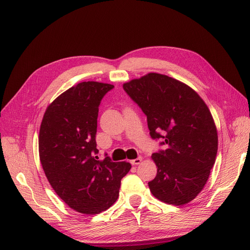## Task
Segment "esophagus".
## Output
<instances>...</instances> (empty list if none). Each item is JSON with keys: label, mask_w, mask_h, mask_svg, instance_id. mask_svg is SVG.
Instances as JSON below:
<instances>
[{"label": "esophagus", "mask_w": 250, "mask_h": 250, "mask_svg": "<svg viewBox=\"0 0 250 250\" xmlns=\"http://www.w3.org/2000/svg\"><path fill=\"white\" fill-rule=\"evenodd\" d=\"M141 161H142V157H138V158H136V159L131 160V164H132V165H138V164L141 163Z\"/></svg>", "instance_id": "obj_1"}]
</instances>
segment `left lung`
<instances>
[{
    "label": "left lung",
    "instance_id": "obj_1",
    "mask_svg": "<svg viewBox=\"0 0 250 250\" xmlns=\"http://www.w3.org/2000/svg\"><path fill=\"white\" fill-rule=\"evenodd\" d=\"M147 117L152 139L167 149L153 153L157 175L148 182L157 199L173 205L193 200L206 184L218 148L216 127L200 96L166 75L149 73L123 85Z\"/></svg>",
    "mask_w": 250,
    "mask_h": 250
}]
</instances>
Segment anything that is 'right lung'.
I'll use <instances>...</instances> for the list:
<instances>
[{"label": "right lung", "mask_w": 250, "mask_h": 250, "mask_svg": "<svg viewBox=\"0 0 250 250\" xmlns=\"http://www.w3.org/2000/svg\"><path fill=\"white\" fill-rule=\"evenodd\" d=\"M113 85L81 82L57 97L47 108L40 127L39 154L46 177L72 209L98 214L119 196L128 162L99 160L96 143L101 100Z\"/></svg>", "instance_id": "right-lung-1"}]
</instances>
